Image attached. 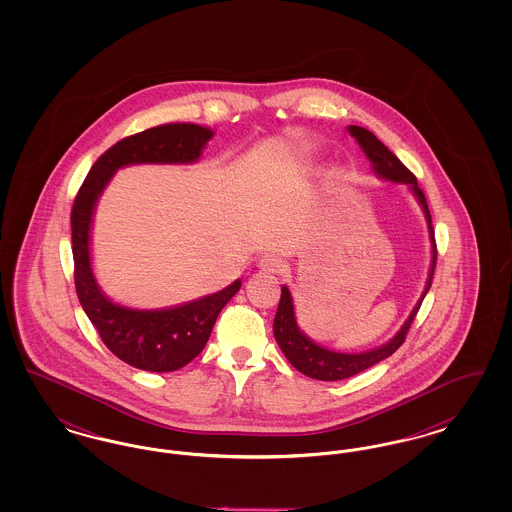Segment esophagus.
Segmentation results:
<instances>
[{"mask_svg": "<svg viewBox=\"0 0 512 512\" xmlns=\"http://www.w3.org/2000/svg\"><path fill=\"white\" fill-rule=\"evenodd\" d=\"M282 267H284V261H282L278 255H272V253L263 255L261 261H259V268H261L263 272H268V274H276V272L282 270Z\"/></svg>", "mask_w": 512, "mask_h": 512, "instance_id": "34e87169", "label": "esophagus"}]
</instances>
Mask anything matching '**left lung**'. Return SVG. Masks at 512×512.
<instances>
[{
	"mask_svg": "<svg viewBox=\"0 0 512 512\" xmlns=\"http://www.w3.org/2000/svg\"><path fill=\"white\" fill-rule=\"evenodd\" d=\"M349 134L359 142V146L363 147L368 161L372 163V171L376 176L390 180V182H399V184H409V188L416 195L418 203L422 205V211L428 220V230H430V240H432V265H430V274H428V282L422 297L418 299V303L414 305L411 317L405 320V324L401 326V330L391 338L388 343L363 351V353H338V351H330L326 347H320L318 343L307 338L297 322H295V311H293L292 293L282 286V295H280V303H278V311L274 317V338L278 341L282 353L286 355V359L292 363L299 372H303L309 378L315 380H324V382H336L343 380L349 376H355L359 372H363L366 368L388 359L393 355L407 338V332L413 324L414 317L422 305V299L426 297V293L432 286V278H434V268H436V240H434V228H432V217H430V209L426 203L424 192L418 188L416 184V176L409 171L388 147L384 146L370 130H366L363 126H349L347 128Z\"/></svg>",
	"mask_w": 512,
	"mask_h": 512,
	"instance_id": "left-lung-1",
	"label": "left lung"
}]
</instances>
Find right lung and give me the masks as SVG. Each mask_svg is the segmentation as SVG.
<instances>
[{
  "label": "right lung",
  "mask_w": 512,
  "mask_h": 512,
  "mask_svg": "<svg viewBox=\"0 0 512 512\" xmlns=\"http://www.w3.org/2000/svg\"><path fill=\"white\" fill-rule=\"evenodd\" d=\"M213 132L199 124L172 122L128 136L109 147L92 165L74 197V286L84 313L92 320L107 349L126 365L147 372H172L194 361L211 336L222 307L238 293L242 282L190 303L136 311L113 303L99 290L90 259V228L99 195L111 176L138 163H194Z\"/></svg>",
  "instance_id": "right-lung-1"
}]
</instances>
